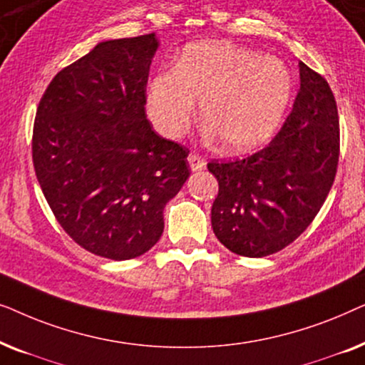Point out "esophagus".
<instances>
[{
	"instance_id": "34e87169",
	"label": "esophagus",
	"mask_w": 365,
	"mask_h": 365,
	"mask_svg": "<svg viewBox=\"0 0 365 365\" xmlns=\"http://www.w3.org/2000/svg\"><path fill=\"white\" fill-rule=\"evenodd\" d=\"M187 161H189V166H191V171H201V169L206 168V159L199 156L196 153L189 154Z\"/></svg>"
}]
</instances>
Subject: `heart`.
<instances>
[{
  "mask_svg": "<svg viewBox=\"0 0 365 365\" xmlns=\"http://www.w3.org/2000/svg\"><path fill=\"white\" fill-rule=\"evenodd\" d=\"M291 91V73L279 58L229 43H201L184 49L176 68L154 74L148 113L159 133L178 138L201 98L207 134H217L227 151H249L281 123Z\"/></svg>",
  "mask_w": 365,
  "mask_h": 365,
  "instance_id": "1",
  "label": "heart"
}]
</instances>
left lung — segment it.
<instances>
[{"instance_id":"8db88e82","label":"left lung","mask_w":365,"mask_h":365,"mask_svg":"<svg viewBox=\"0 0 365 365\" xmlns=\"http://www.w3.org/2000/svg\"><path fill=\"white\" fill-rule=\"evenodd\" d=\"M299 74L292 111L266 148L207 164L219 182L212 231L239 256L264 257L296 241L321 211L336 178V98L326 79L304 63Z\"/></svg>"}]
</instances>
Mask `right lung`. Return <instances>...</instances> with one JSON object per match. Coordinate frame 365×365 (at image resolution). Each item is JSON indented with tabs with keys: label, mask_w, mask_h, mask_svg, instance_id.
Wrapping results in <instances>:
<instances>
[{
	"label": "right lung",
	"mask_w": 365,
	"mask_h": 365,
	"mask_svg": "<svg viewBox=\"0 0 365 365\" xmlns=\"http://www.w3.org/2000/svg\"><path fill=\"white\" fill-rule=\"evenodd\" d=\"M154 33L103 41L63 68L38 104L33 166L56 221L94 256L126 261L161 237L189 151L154 133L146 84Z\"/></svg>",
	"instance_id": "right-lung-1"
}]
</instances>
